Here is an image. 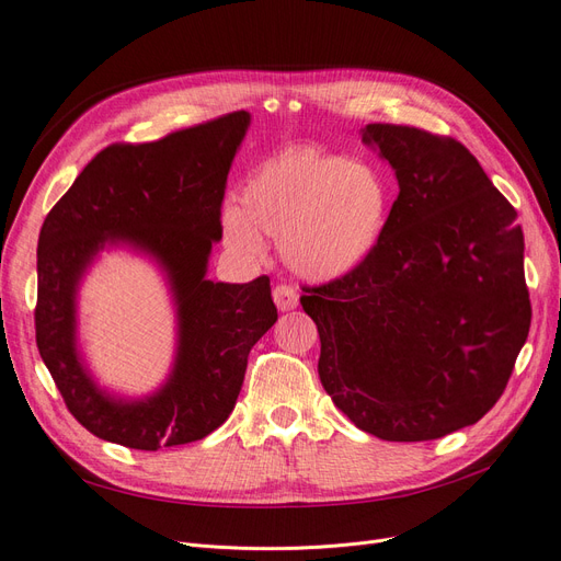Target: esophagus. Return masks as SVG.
I'll list each match as a JSON object with an SVG mask.
<instances>
[{
  "mask_svg": "<svg viewBox=\"0 0 561 561\" xmlns=\"http://www.w3.org/2000/svg\"><path fill=\"white\" fill-rule=\"evenodd\" d=\"M274 301H276L278 311H293V309H297L299 295H297L295 287L280 283V285L274 287Z\"/></svg>",
  "mask_w": 561,
  "mask_h": 561,
  "instance_id": "esophagus-1",
  "label": "esophagus"
}]
</instances>
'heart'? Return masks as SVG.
<instances>
[{"label": "heart", "mask_w": 561, "mask_h": 561, "mask_svg": "<svg viewBox=\"0 0 561 561\" xmlns=\"http://www.w3.org/2000/svg\"><path fill=\"white\" fill-rule=\"evenodd\" d=\"M393 192L375 165L318 147H293L262 161L222 213L229 250L254 257L262 233L278 239L285 264L301 278L351 276L377 252Z\"/></svg>", "instance_id": "obj_1"}]
</instances>
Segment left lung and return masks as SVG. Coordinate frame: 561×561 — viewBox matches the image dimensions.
Here are the masks:
<instances>
[{"label": "left lung", "mask_w": 561, "mask_h": 561, "mask_svg": "<svg viewBox=\"0 0 561 561\" xmlns=\"http://www.w3.org/2000/svg\"><path fill=\"white\" fill-rule=\"evenodd\" d=\"M363 142L400 194L377 252L307 287L318 375L360 431L423 443L478 423L503 396L531 325L517 210L454 138L369 124Z\"/></svg>", "instance_id": "obj_1"}]
</instances>
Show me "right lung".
Wrapping results in <instances>:
<instances>
[{
  "label": "right lung",
  "mask_w": 561,
  "mask_h": 561,
  "mask_svg": "<svg viewBox=\"0 0 561 561\" xmlns=\"http://www.w3.org/2000/svg\"><path fill=\"white\" fill-rule=\"evenodd\" d=\"M248 126L250 114L233 112L157 142L110 145L44 219L37 348L67 410L100 439L157 451L210 435L241 393L250 348L278 320L268 276L243 285L206 278L213 243L222 239L227 175ZM118 244L162 266L179 318L172 375L138 401L100 389L76 346L78 283L100 251Z\"/></svg>",
  "instance_id": "obj_1"
}]
</instances>
